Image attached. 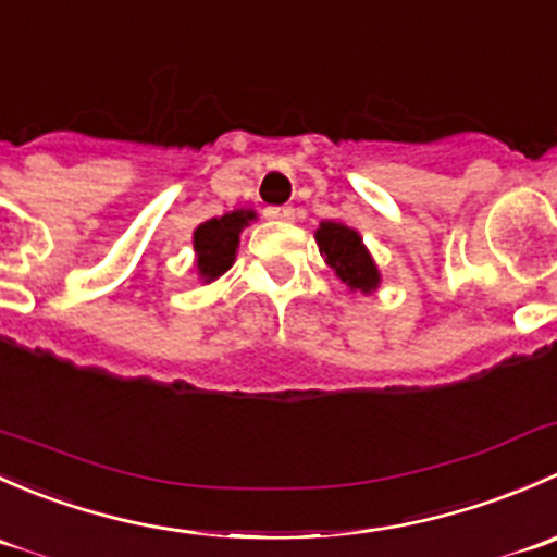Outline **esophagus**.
<instances>
[{
	"label": "esophagus",
	"mask_w": 557,
	"mask_h": 557,
	"mask_svg": "<svg viewBox=\"0 0 557 557\" xmlns=\"http://www.w3.org/2000/svg\"><path fill=\"white\" fill-rule=\"evenodd\" d=\"M263 218H269V221H290L294 218V207H267Z\"/></svg>",
	"instance_id": "obj_1"
}]
</instances>
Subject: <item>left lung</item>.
I'll return each mask as SVG.
<instances>
[{
    "label": "left lung",
    "mask_w": 557,
    "mask_h": 557,
    "mask_svg": "<svg viewBox=\"0 0 557 557\" xmlns=\"http://www.w3.org/2000/svg\"><path fill=\"white\" fill-rule=\"evenodd\" d=\"M314 239H318L320 256L325 258V263L334 269V274L347 288L361 290V294L377 288L380 272L369 250L363 247L361 237H358V232L342 226V223L325 221L320 223Z\"/></svg>",
    "instance_id": "left-lung-1"
}]
</instances>
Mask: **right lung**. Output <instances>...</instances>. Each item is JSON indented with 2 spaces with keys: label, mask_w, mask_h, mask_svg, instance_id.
Listing matches in <instances>:
<instances>
[{
  "label": "right lung",
  "mask_w": 557,
  "mask_h": 557,
  "mask_svg": "<svg viewBox=\"0 0 557 557\" xmlns=\"http://www.w3.org/2000/svg\"><path fill=\"white\" fill-rule=\"evenodd\" d=\"M256 212L237 210L228 212L223 218H212V221L201 223L194 232V247H196V267H199L201 277L210 280L221 277L228 267L234 263L239 245V232L252 221Z\"/></svg>",
  "instance_id": "add662e5"
}]
</instances>
